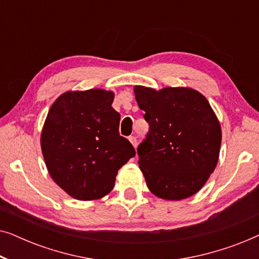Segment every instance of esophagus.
<instances>
[{
    "instance_id": "34e87169",
    "label": "esophagus",
    "mask_w": 259,
    "mask_h": 259,
    "mask_svg": "<svg viewBox=\"0 0 259 259\" xmlns=\"http://www.w3.org/2000/svg\"><path fill=\"white\" fill-rule=\"evenodd\" d=\"M128 140L131 141V144H132L134 147H137L138 141H137V138H136V137H134V136H130V137H128Z\"/></svg>"
}]
</instances>
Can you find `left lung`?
<instances>
[{
    "label": "left lung",
    "mask_w": 259,
    "mask_h": 259,
    "mask_svg": "<svg viewBox=\"0 0 259 259\" xmlns=\"http://www.w3.org/2000/svg\"><path fill=\"white\" fill-rule=\"evenodd\" d=\"M134 94L150 125L138 146L147 187L166 200L193 196L218 162L222 130L213 109L192 88L136 86Z\"/></svg>",
    "instance_id": "obj_1"
}]
</instances>
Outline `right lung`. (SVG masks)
I'll return each mask as SVG.
<instances>
[{"label": "right lung", "instance_id": "obj_1", "mask_svg": "<svg viewBox=\"0 0 259 259\" xmlns=\"http://www.w3.org/2000/svg\"><path fill=\"white\" fill-rule=\"evenodd\" d=\"M114 93L104 90L66 92L49 109L41 148L53 180L79 200L111 192L118 171L136 155L120 136Z\"/></svg>", "mask_w": 259, "mask_h": 259}]
</instances>
